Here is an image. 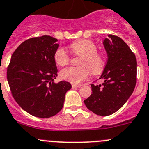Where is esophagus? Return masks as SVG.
Segmentation results:
<instances>
[{
    "instance_id": "obj_1",
    "label": "esophagus",
    "mask_w": 149,
    "mask_h": 149,
    "mask_svg": "<svg viewBox=\"0 0 149 149\" xmlns=\"http://www.w3.org/2000/svg\"><path fill=\"white\" fill-rule=\"evenodd\" d=\"M81 86V85H76V84H72V88H79Z\"/></svg>"
}]
</instances>
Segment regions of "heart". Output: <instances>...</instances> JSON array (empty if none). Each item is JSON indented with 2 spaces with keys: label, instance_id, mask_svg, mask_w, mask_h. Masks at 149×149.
Instances as JSON below:
<instances>
[{
  "label": "heart",
  "instance_id": "heart-1",
  "mask_svg": "<svg viewBox=\"0 0 149 149\" xmlns=\"http://www.w3.org/2000/svg\"><path fill=\"white\" fill-rule=\"evenodd\" d=\"M69 49L79 59V66L69 67L61 70L60 76L62 79L77 84L89 76L90 72L98 74L103 71L106 60L103 54L97 52V46L90 40H78L69 45ZM54 61L59 66L68 65L70 61L69 54L63 48L58 47L54 52Z\"/></svg>",
  "mask_w": 149,
  "mask_h": 149
}]
</instances>
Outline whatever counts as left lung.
I'll return each instance as SVG.
<instances>
[{
  "instance_id": "left-lung-1",
  "label": "left lung",
  "mask_w": 149,
  "mask_h": 149,
  "mask_svg": "<svg viewBox=\"0 0 149 149\" xmlns=\"http://www.w3.org/2000/svg\"><path fill=\"white\" fill-rule=\"evenodd\" d=\"M103 41L108 55L100 79L102 84H91V95L84 103L95 114L108 116L119 110L127 101L137 83V60L134 54L119 37L108 35Z\"/></svg>"
}]
</instances>
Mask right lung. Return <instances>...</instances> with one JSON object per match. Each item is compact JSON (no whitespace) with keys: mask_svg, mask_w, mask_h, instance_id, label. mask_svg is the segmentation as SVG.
Listing matches in <instances>:
<instances>
[{"mask_svg":"<svg viewBox=\"0 0 149 149\" xmlns=\"http://www.w3.org/2000/svg\"><path fill=\"white\" fill-rule=\"evenodd\" d=\"M58 40L49 35L32 38L13 52L7 68L12 95L19 106L37 117L49 118L63 106L65 95L72 88L69 82H54L58 69L54 52Z\"/></svg>","mask_w":149,"mask_h":149,"instance_id":"add662e5","label":"right lung"}]
</instances>
